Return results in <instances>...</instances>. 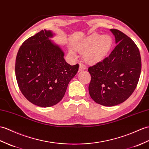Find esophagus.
<instances>
[{"instance_id": "34e87169", "label": "esophagus", "mask_w": 149, "mask_h": 149, "mask_svg": "<svg viewBox=\"0 0 149 149\" xmlns=\"http://www.w3.org/2000/svg\"><path fill=\"white\" fill-rule=\"evenodd\" d=\"M84 69H85V66L84 65V64H82V63L79 64V71H82L83 70H84Z\"/></svg>"}]
</instances>
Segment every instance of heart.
Segmentation results:
<instances>
[{
  "instance_id": "obj_1",
  "label": "heart",
  "mask_w": 149,
  "mask_h": 149,
  "mask_svg": "<svg viewBox=\"0 0 149 149\" xmlns=\"http://www.w3.org/2000/svg\"><path fill=\"white\" fill-rule=\"evenodd\" d=\"M112 39L109 35L100 36L98 33H92L81 41L76 49L84 54L86 63L94 64L102 61L110 49Z\"/></svg>"
}]
</instances>
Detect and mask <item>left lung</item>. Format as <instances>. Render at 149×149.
<instances>
[{
    "instance_id": "obj_1",
    "label": "left lung",
    "mask_w": 149,
    "mask_h": 149,
    "mask_svg": "<svg viewBox=\"0 0 149 149\" xmlns=\"http://www.w3.org/2000/svg\"><path fill=\"white\" fill-rule=\"evenodd\" d=\"M110 31L115 37L116 46L109 56L88 68L91 77L89 85L91 98L107 107L119 105L132 95L141 69L136 44L120 31Z\"/></svg>"
}]
</instances>
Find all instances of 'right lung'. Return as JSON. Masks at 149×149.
<instances>
[{
    "label": "right lung",
    "instance_id": "add662e5",
    "mask_svg": "<svg viewBox=\"0 0 149 149\" xmlns=\"http://www.w3.org/2000/svg\"><path fill=\"white\" fill-rule=\"evenodd\" d=\"M53 35L51 30H42L29 37L16 58L15 74L21 92L41 107L60 102L79 70V64L70 65L65 60L61 47L49 39Z\"/></svg>",
    "mask_w": 149,
    "mask_h": 149
}]
</instances>
